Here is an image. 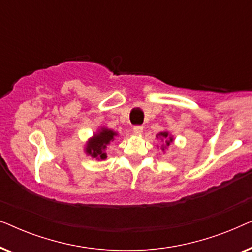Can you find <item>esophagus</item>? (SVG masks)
<instances>
[{
	"instance_id": "obj_1",
	"label": "esophagus",
	"mask_w": 252,
	"mask_h": 252,
	"mask_svg": "<svg viewBox=\"0 0 252 252\" xmlns=\"http://www.w3.org/2000/svg\"><path fill=\"white\" fill-rule=\"evenodd\" d=\"M133 132L135 135H141L143 132V127L142 126H134L133 127Z\"/></svg>"
}]
</instances>
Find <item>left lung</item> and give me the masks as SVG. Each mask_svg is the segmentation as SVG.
Listing matches in <instances>:
<instances>
[{
  "label": "left lung",
  "mask_w": 252,
  "mask_h": 252,
  "mask_svg": "<svg viewBox=\"0 0 252 252\" xmlns=\"http://www.w3.org/2000/svg\"><path fill=\"white\" fill-rule=\"evenodd\" d=\"M156 137L157 139H160L161 141H164V144H161V147H160V149L163 151H165V149H166L167 147H170V144L174 141L173 136H172L171 134L167 132V130H164V132L158 133Z\"/></svg>",
  "instance_id": "obj_1"
}]
</instances>
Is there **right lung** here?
Returning <instances> with one entry per match:
<instances>
[{
    "label": "right lung",
    "mask_w": 252,
    "mask_h": 252,
    "mask_svg": "<svg viewBox=\"0 0 252 252\" xmlns=\"http://www.w3.org/2000/svg\"><path fill=\"white\" fill-rule=\"evenodd\" d=\"M118 136V133L115 130L108 128V127H101L91 139L87 141L85 146V153L96 158L98 160L106 159L105 149L112 141H115L116 137Z\"/></svg>",
    "instance_id": "obj_1"
}]
</instances>
